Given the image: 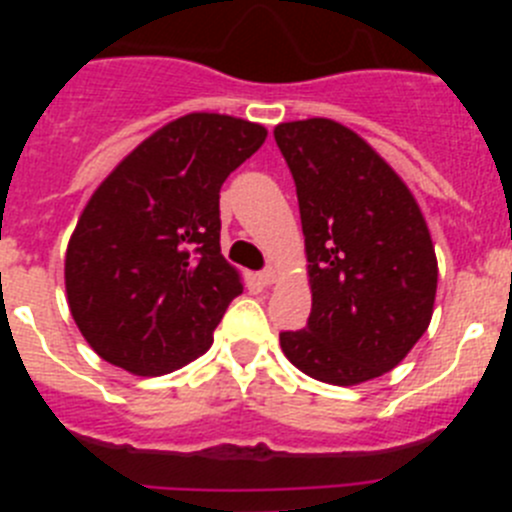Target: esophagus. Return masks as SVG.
Instances as JSON below:
<instances>
[{"label": "esophagus", "instance_id": "1", "mask_svg": "<svg viewBox=\"0 0 512 512\" xmlns=\"http://www.w3.org/2000/svg\"><path fill=\"white\" fill-rule=\"evenodd\" d=\"M256 279H259L261 284H266V287H269V284H274L277 282V269H264V271H259V274H256Z\"/></svg>", "mask_w": 512, "mask_h": 512}]
</instances>
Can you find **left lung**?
I'll return each instance as SVG.
<instances>
[{"label":"left lung","instance_id":"obj_1","mask_svg":"<svg viewBox=\"0 0 512 512\" xmlns=\"http://www.w3.org/2000/svg\"><path fill=\"white\" fill-rule=\"evenodd\" d=\"M297 187L312 310L279 333L292 364L354 387L410 354L433 318L438 261L408 184L359 133L328 117L279 122Z\"/></svg>","mask_w":512,"mask_h":512}]
</instances>
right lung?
<instances>
[{"label":"right lung","instance_id":"right-lung-1","mask_svg":"<svg viewBox=\"0 0 512 512\" xmlns=\"http://www.w3.org/2000/svg\"><path fill=\"white\" fill-rule=\"evenodd\" d=\"M259 122L189 112L166 122L94 189L66 248L71 318L104 361L158 377L212 346L243 292L220 253V187L264 146Z\"/></svg>","mask_w":512,"mask_h":512}]
</instances>
